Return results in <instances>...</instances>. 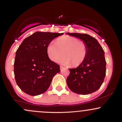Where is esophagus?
I'll use <instances>...</instances> for the list:
<instances>
[{
    "mask_svg": "<svg viewBox=\"0 0 122 122\" xmlns=\"http://www.w3.org/2000/svg\"><path fill=\"white\" fill-rule=\"evenodd\" d=\"M64 69V66H60V70H61V71H62V69Z\"/></svg>",
    "mask_w": 122,
    "mask_h": 122,
    "instance_id": "1",
    "label": "esophagus"
}]
</instances>
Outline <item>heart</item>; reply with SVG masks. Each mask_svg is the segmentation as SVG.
I'll use <instances>...</instances> for the list:
<instances>
[{
	"label": "heart",
	"instance_id": "b5f03b06",
	"mask_svg": "<svg viewBox=\"0 0 122 122\" xmlns=\"http://www.w3.org/2000/svg\"><path fill=\"white\" fill-rule=\"evenodd\" d=\"M47 54L51 61H56L62 53L64 56L59 61L64 65L72 64L73 67L80 65L87 56L88 48L86 44L77 38L69 36L59 37L56 43L51 42L47 45Z\"/></svg>",
	"mask_w": 122,
	"mask_h": 122
}]
</instances>
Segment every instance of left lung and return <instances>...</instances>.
I'll return each instance as SVG.
<instances>
[{"mask_svg": "<svg viewBox=\"0 0 122 122\" xmlns=\"http://www.w3.org/2000/svg\"><path fill=\"white\" fill-rule=\"evenodd\" d=\"M83 41L88 48L87 56L77 68L69 69L66 79L68 87L80 95H88L100 88L106 72L104 51L95 38L86 34L66 33Z\"/></svg>", "mask_w": 122, "mask_h": 122, "instance_id": "obj_1", "label": "left lung"}]
</instances>
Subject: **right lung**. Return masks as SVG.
Listing matches in <instances>:
<instances>
[{
	"instance_id": "right-lung-1",
	"label": "right lung",
	"mask_w": 122,
	"mask_h": 122,
	"mask_svg": "<svg viewBox=\"0 0 122 122\" xmlns=\"http://www.w3.org/2000/svg\"><path fill=\"white\" fill-rule=\"evenodd\" d=\"M63 33L36 32L25 38L16 51L15 79L22 91L31 96L44 93L53 77L60 72V65L51 61L47 45Z\"/></svg>"
}]
</instances>
